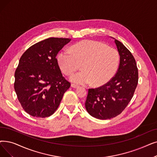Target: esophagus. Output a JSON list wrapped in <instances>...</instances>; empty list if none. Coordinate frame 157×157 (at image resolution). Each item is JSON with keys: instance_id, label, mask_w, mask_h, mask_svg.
I'll use <instances>...</instances> for the list:
<instances>
[{"instance_id": "obj_1", "label": "esophagus", "mask_w": 157, "mask_h": 157, "mask_svg": "<svg viewBox=\"0 0 157 157\" xmlns=\"http://www.w3.org/2000/svg\"><path fill=\"white\" fill-rule=\"evenodd\" d=\"M71 86H72V88H78V87H79V86H78V85H76V84H72V85H71Z\"/></svg>"}]
</instances>
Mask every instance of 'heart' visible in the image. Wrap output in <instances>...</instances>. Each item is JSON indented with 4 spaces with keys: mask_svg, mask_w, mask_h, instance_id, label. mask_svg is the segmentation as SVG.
<instances>
[{
    "mask_svg": "<svg viewBox=\"0 0 157 157\" xmlns=\"http://www.w3.org/2000/svg\"><path fill=\"white\" fill-rule=\"evenodd\" d=\"M120 56L118 51L107 45L94 40H84L64 50L58 56L61 71L70 75L82 65L83 71L73 74L70 80L79 85L92 82L99 86L108 83L116 74Z\"/></svg>",
    "mask_w": 157,
    "mask_h": 157,
    "instance_id": "obj_1",
    "label": "heart"
}]
</instances>
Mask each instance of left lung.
<instances>
[{"label":"left lung","mask_w":157,"mask_h":157,"mask_svg":"<svg viewBox=\"0 0 157 157\" xmlns=\"http://www.w3.org/2000/svg\"><path fill=\"white\" fill-rule=\"evenodd\" d=\"M120 56L116 74L104 85L88 89L86 110L99 119H110L119 115L133 98L138 84V69L131 52L114 38Z\"/></svg>","instance_id":"8db88e82"}]
</instances>
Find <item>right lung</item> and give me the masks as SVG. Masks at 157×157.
I'll return each mask as SVG.
<instances>
[{
    "instance_id": "1",
    "label": "right lung",
    "mask_w": 157,
    "mask_h": 157,
    "mask_svg": "<svg viewBox=\"0 0 157 157\" xmlns=\"http://www.w3.org/2000/svg\"><path fill=\"white\" fill-rule=\"evenodd\" d=\"M71 39L49 38L22 54L15 72L14 88L24 110L36 117L56 112L71 83L61 72L56 56Z\"/></svg>"
}]
</instances>
